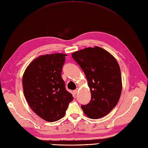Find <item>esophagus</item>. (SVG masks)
I'll return each instance as SVG.
<instances>
[{"mask_svg":"<svg viewBox=\"0 0 148 148\" xmlns=\"http://www.w3.org/2000/svg\"><path fill=\"white\" fill-rule=\"evenodd\" d=\"M77 92H78V89H76V90H73V93H74V94H77Z\"/></svg>","mask_w":148,"mask_h":148,"instance_id":"obj_1","label":"esophagus"}]
</instances>
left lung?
Wrapping results in <instances>:
<instances>
[{
    "label": "left lung",
    "mask_w": 148,
    "mask_h": 148,
    "mask_svg": "<svg viewBox=\"0 0 148 148\" xmlns=\"http://www.w3.org/2000/svg\"><path fill=\"white\" fill-rule=\"evenodd\" d=\"M87 78L91 99L81 108L92 119L106 116L116 106L121 93V75L117 61L99 47H88L72 54Z\"/></svg>",
    "instance_id": "obj_1"
}]
</instances>
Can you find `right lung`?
<instances>
[{
  "instance_id": "1",
  "label": "right lung",
  "mask_w": 148,
  "mask_h": 148,
  "mask_svg": "<svg viewBox=\"0 0 148 148\" xmlns=\"http://www.w3.org/2000/svg\"><path fill=\"white\" fill-rule=\"evenodd\" d=\"M66 56L58 53L39 56L29 64L23 76L24 95L29 107L50 122L63 118L73 99L61 77Z\"/></svg>"
}]
</instances>
